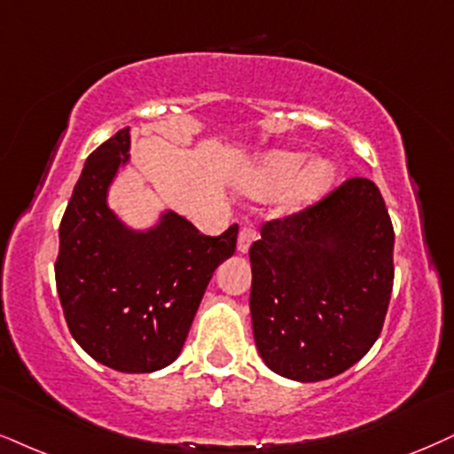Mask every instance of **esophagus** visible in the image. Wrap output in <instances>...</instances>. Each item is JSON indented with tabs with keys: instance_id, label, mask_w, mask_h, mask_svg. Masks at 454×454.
<instances>
[{
	"instance_id": "1",
	"label": "esophagus",
	"mask_w": 454,
	"mask_h": 454,
	"mask_svg": "<svg viewBox=\"0 0 454 454\" xmlns=\"http://www.w3.org/2000/svg\"><path fill=\"white\" fill-rule=\"evenodd\" d=\"M256 239V231L253 227H242L239 229V236H238V250L242 254H246L248 253V248H250V244H253Z\"/></svg>"
}]
</instances>
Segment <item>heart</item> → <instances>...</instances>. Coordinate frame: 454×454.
Instances as JSON below:
<instances>
[{"label": "heart", "instance_id": "obj_1", "mask_svg": "<svg viewBox=\"0 0 454 454\" xmlns=\"http://www.w3.org/2000/svg\"><path fill=\"white\" fill-rule=\"evenodd\" d=\"M334 168L317 160L305 166V155L290 151H271L256 161L246 176L244 189L256 195L282 193V204L288 210H299L322 198L333 184Z\"/></svg>", "mask_w": 454, "mask_h": 454}]
</instances>
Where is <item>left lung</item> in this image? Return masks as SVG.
<instances>
[{
	"mask_svg": "<svg viewBox=\"0 0 454 454\" xmlns=\"http://www.w3.org/2000/svg\"><path fill=\"white\" fill-rule=\"evenodd\" d=\"M250 313L267 366L301 383L337 377L381 334L394 288V225L372 181L262 223L250 246Z\"/></svg>",
	"mask_w": 454,
	"mask_h": 454,
	"instance_id": "obj_1",
	"label": "left lung"
}]
</instances>
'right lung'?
Listing matches in <instances>:
<instances>
[{"instance_id": "1", "label": "right lung", "mask_w": 454, "mask_h": 454, "mask_svg": "<svg viewBox=\"0 0 454 454\" xmlns=\"http://www.w3.org/2000/svg\"><path fill=\"white\" fill-rule=\"evenodd\" d=\"M128 149L130 128H121L88 155L60 221L56 290L88 356L120 372H153L181 354L212 273L236 253L238 225L210 238L168 210L147 231L126 227L107 192Z\"/></svg>"}]
</instances>
